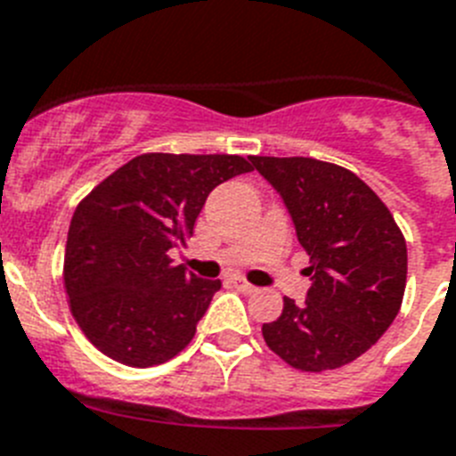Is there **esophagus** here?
Here are the masks:
<instances>
[{
	"label": "esophagus",
	"mask_w": 456,
	"mask_h": 456,
	"mask_svg": "<svg viewBox=\"0 0 456 456\" xmlns=\"http://www.w3.org/2000/svg\"><path fill=\"white\" fill-rule=\"evenodd\" d=\"M232 283H234L236 290H240V292H255V290H257V288H255L253 283H248V281L240 279V276H236V279L232 281Z\"/></svg>",
	"instance_id": "esophagus-1"
}]
</instances>
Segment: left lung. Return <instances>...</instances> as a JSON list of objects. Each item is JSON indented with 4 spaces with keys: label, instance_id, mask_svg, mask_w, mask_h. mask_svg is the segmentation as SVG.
Listing matches in <instances>:
<instances>
[{
    "label": "left lung",
    "instance_id": "obj_1",
    "mask_svg": "<svg viewBox=\"0 0 456 456\" xmlns=\"http://www.w3.org/2000/svg\"><path fill=\"white\" fill-rule=\"evenodd\" d=\"M279 191L309 253L305 305L262 325L266 346L305 372L356 361L394 323L408 279V248L394 216L361 177L309 157H250Z\"/></svg>",
    "mask_w": 456,
    "mask_h": 456
}]
</instances>
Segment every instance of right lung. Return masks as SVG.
Segmentation results:
<instances>
[{"label":"right lung","mask_w":456,"mask_h":456,"mask_svg":"<svg viewBox=\"0 0 456 456\" xmlns=\"http://www.w3.org/2000/svg\"><path fill=\"white\" fill-rule=\"evenodd\" d=\"M253 166L236 154H140L74 210L65 248L72 316L105 356L150 368L177 356L220 290L173 265L217 184Z\"/></svg>","instance_id":"add662e5"}]
</instances>
